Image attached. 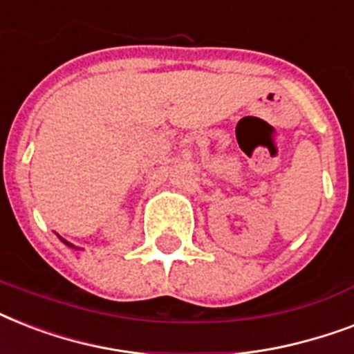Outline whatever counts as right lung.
<instances>
[{
    "label": "right lung",
    "instance_id": "right-lung-1",
    "mask_svg": "<svg viewBox=\"0 0 354 354\" xmlns=\"http://www.w3.org/2000/svg\"><path fill=\"white\" fill-rule=\"evenodd\" d=\"M58 239H60V241H62L64 244H66V246H69V248H75V250H79V248L75 246V244H71V242H68V241H66V239H62V236H60V235H58Z\"/></svg>",
    "mask_w": 354,
    "mask_h": 354
}]
</instances>
